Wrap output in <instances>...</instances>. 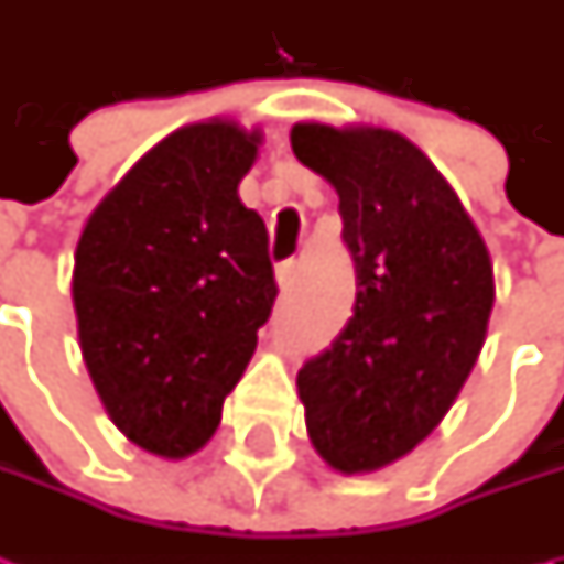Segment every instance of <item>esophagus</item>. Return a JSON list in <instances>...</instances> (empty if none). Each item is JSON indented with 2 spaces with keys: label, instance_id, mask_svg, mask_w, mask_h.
Listing matches in <instances>:
<instances>
[{
  "label": "esophagus",
  "instance_id": "34e87169",
  "mask_svg": "<svg viewBox=\"0 0 564 564\" xmlns=\"http://www.w3.org/2000/svg\"><path fill=\"white\" fill-rule=\"evenodd\" d=\"M294 275H297V260H285V263H279L275 279H279V289H282V292H289V289H292Z\"/></svg>",
  "mask_w": 564,
  "mask_h": 564
}]
</instances>
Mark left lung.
<instances>
[{
	"label": "left lung",
	"mask_w": 564,
	"mask_h": 564,
	"mask_svg": "<svg viewBox=\"0 0 564 564\" xmlns=\"http://www.w3.org/2000/svg\"><path fill=\"white\" fill-rule=\"evenodd\" d=\"M294 156L338 194L355 314L297 370L314 448L341 470L392 465L443 421L487 338L492 263L458 194L386 128L294 124Z\"/></svg>",
	"instance_id": "8db88e82"
}]
</instances>
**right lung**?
Wrapping results in <instances>:
<instances>
[{
    "label": "right lung",
    "mask_w": 564,
    "mask_h": 564,
    "mask_svg": "<svg viewBox=\"0 0 564 564\" xmlns=\"http://www.w3.org/2000/svg\"><path fill=\"white\" fill-rule=\"evenodd\" d=\"M257 143L219 119L169 134L77 241L84 364L112 423L163 458L216 433L279 294L267 226L238 197Z\"/></svg>",
    "instance_id": "obj_1"
}]
</instances>
